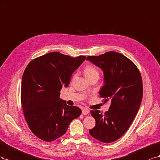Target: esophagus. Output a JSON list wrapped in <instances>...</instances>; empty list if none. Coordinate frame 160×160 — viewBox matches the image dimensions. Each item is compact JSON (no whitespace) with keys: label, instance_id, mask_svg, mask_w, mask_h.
I'll return each instance as SVG.
<instances>
[{"label":"esophagus","instance_id":"obj_1","mask_svg":"<svg viewBox=\"0 0 160 160\" xmlns=\"http://www.w3.org/2000/svg\"><path fill=\"white\" fill-rule=\"evenodd\" d=\"M82 112L83 115H88V114L90 112V111L87 108H82Z\"/></svg>","mask_w":160,"mask_h":160}]
</instances>
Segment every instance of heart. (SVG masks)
Listing matches in <instances>:
<instances>
[{"instance_id": "obj_1", "label": "heart", "mask_w": 160, "mask_h": 160, "mask_svg": "<svg viewBox=\"0 0 160 160\" xmlns=\"http://www.w3.org/2000/svg\"><path fill=\"white\" fill-rule=\"evenodd\" d=\"M84 73L85 76L88 79H90V78H92L96 75H98V72L97 71V70L91 65H88L85 67Z\"/></svg>"}]
</instances>
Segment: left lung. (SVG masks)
<instances>
[{"label": "left lung", "mask_w": 160, "mask_h": 160, "mask_svg": "<svg viewBox=\"0 0 160 160\" xmlns=\"http://www.w3.org/2000/svg\"><path fill=\"white\" fill-rule=\"evenodd\" d=\"M86 60L103 70L104 85L100 97L111 102L104 113L90 111L96 125L89 133L101 142H113L128 130L139 111L143 97L140 72L129 58L116 52L88 56Z\"/></svg>", "instance_id": "1"}]
</instances>
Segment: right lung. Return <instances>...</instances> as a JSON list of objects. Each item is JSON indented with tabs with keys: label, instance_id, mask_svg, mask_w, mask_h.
<instances>
[{
	"label": "right lung",
	"instance_id": "add662e5",
	"mask_svg": "<svg viewBox=\"0 0 160 160\" xmlns=\"http://www.w3.org/2000/svg\"><path fill=\"white\" fill-rule=\"evenodd\" d=\"M86 59L53 52L31 60L22 78L21 102L24 117L36 137L51 142L64 135L80 108L68 106L60 98L63 86L68 87L72 73Z\"/></svg>",
	"mask_w": 160,
	"mask_h": 160
}]
</instances>
